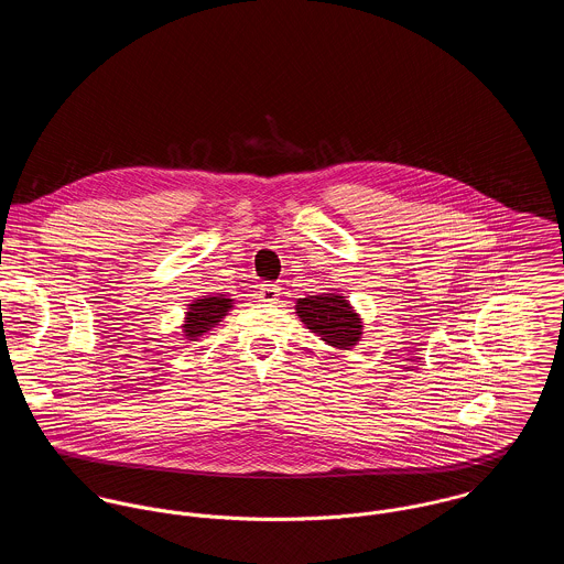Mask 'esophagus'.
I'll return each instance as SVG.
<instances>
[{
	"instance_id": "esophagus-1",
	"label": "esophagus",
	"mask_w": 564,
	"mask_h": 564,
	"mask_svg": "<svg viewBox=\"0 0 564 564\" xmlns=\"http://www.w3.org/2000/svg\"><path fill=\"white\" fill-rule=\"evenodd\" d=\"M280 286L278 284H260L258 289V302H264V304H275L278 297H280Z\"/></svg>"
}]
</instances>
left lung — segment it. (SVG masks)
<instances>
[{
	"label": "left lung",
	"mask_w": 564,
	"mask_h": 564,
	"mask_svg": "<svg viewBox=\"0 0 564 564\" xmlns=\"http://www.w3.org/2000/svg\"><path fill=\"white\" fill-rule=\"evenodd\" d=\"M295 313L300 322L315 332L325 345L338 351H349L358 340H362V319L338 291L297 300Z\"/></svg>",
	"instance_id": "1"
}]
</instances>
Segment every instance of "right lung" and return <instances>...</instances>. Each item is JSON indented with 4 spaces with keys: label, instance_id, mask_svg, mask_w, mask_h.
I'll use <instances>...</instances> for the list:
<instances>
[{
    "label": "right lung",
    "instance_id": "obj_1",
    "mask_svg": "<svg viewBox=\"0 0 564 564\" xmlns=\"http://www.w3.org/2000/svg\"><path fill=\"white\" fill-rule=\"evenodd\" d=\"M235 300L230 295H204L193 300L186 306V315L182 327V336L186 340H197L202 334L210 332L213 327H217L221 319H226V315L232 311Z\"/></svg>",
    "mask_w": 564,
    "mask_h": 564
}]
</instances>
